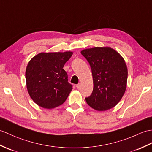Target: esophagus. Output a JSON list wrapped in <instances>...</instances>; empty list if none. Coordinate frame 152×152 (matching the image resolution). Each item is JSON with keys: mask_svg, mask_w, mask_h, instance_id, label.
Masks as SVG:
<instances>
[{"mask_svg": "<svg viewBox=\"0 0 152 152\" xmlns=\"http://www.w3.org/2000/svg\"><path fill=\"white\" fill-rule=\"evenodd\" d=\"M76 88L77 89H80V87H81V84L80 83H79V84H77V85H76Z\"/></svg>", "mask_w": 152, "mask_h": 152, "instance_id": "esophagus-1", "label": "esophagus"}]
</instances>
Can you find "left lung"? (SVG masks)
I'll use <instances>...</instances> for the list:
<instances>
[{
	"label": "left lung",
	"mask_w": 152,
	"mask_h": 152,
	"mask_svg": "<svg viewBox=\"0 0 152 152\" xmlns=\"http://www.w3.org/2000/svg\"><path fill=\"white\" fill-rule=\"evenodd\" d=\"M89 63L93 78V91L86 98L87 104L98 111L114 107L124 95L128 80L124 59L111 47H94L81 51Z\"/></svg>",
	"instance_id": "left-lung-1"
}]
</instances>
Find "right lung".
Masks as SVG:
<instances>
[{
  "label": "right lung",
  "mask_w": 152,
  "mask_h": 152,
  "mask_svg": "<svg viewBox=\"0 0 152 152\" xmlns=\"http://www.w3.org/2000/svg\"><path fill=\"white\" fill-rule=\"evenodd\" d=\"M73 52H41L28 62L25 72L28 94L39 106L54 109L63 104L71 92L65 63Z\"/></svg>",
  "instance_id": "right-lung-1"
}]
</instances>
